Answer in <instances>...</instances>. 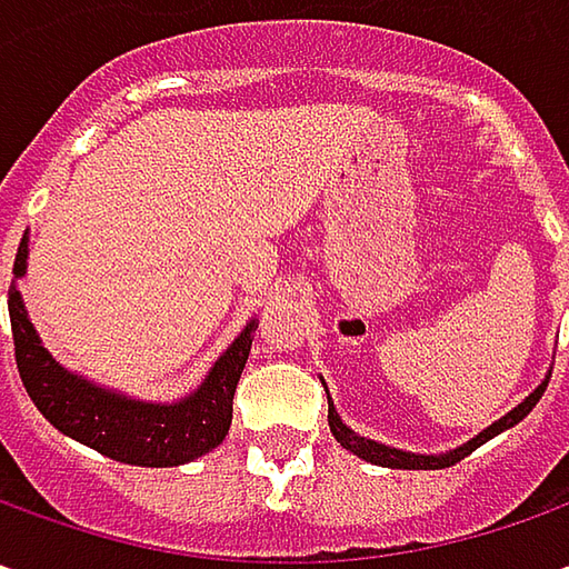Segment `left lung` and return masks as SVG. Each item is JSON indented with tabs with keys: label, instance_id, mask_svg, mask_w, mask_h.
Returning a JSON list of instances; mask_svg holds the SVG:
<instances>
[{
	"label": "left lung",
	"instance_id": "left-lung-1",
	"mask_svg": "<svg viewBox=\"0 0 569 569\" xmlns=\"http://www.w3.org/2000/svg\"><path fill=\"white\" fill-rule=\"evenodd\" d=\"M551 380V373L545 377V380L538 382L536 389L522 399V402L516 405L513 411H507L500 421H493L491 427H485L481 433H475L469 443H462V447L449 449V452H440V456H425V452H408V449H396V447H386L380 440H370V437H361V433H355L351 427L345 425L339 418V411H336V405L329 399V430H332V437L339 440L341 447L348 449V452H355L358 459L363 462H373V466H382V469H449V466H456L459 459H466L469 452L481 447V443H488L491 437L497 433H503V430H510L513 425H519L532 408L541 399V392H545V386Z\"/></svg>",
	"mask_w": 569,
	"mask_h": 569
}]
</instances>
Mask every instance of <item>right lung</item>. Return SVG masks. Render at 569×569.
Masks as SVG:
<instances>
[{"instance_id":"1","label":"right lung","mask_w":569,"mask_h":569,"mask_svg":"<svg viewBox=\"0 0 569 569\" xmlns=\"http://www.w3.org/2000/svg\"><path fill=\"white\" fill-rule=\"evenodd\" d=\"M28 272V230L14 256V281L9 288L11 339L21 382L50 425L84 447L98 449L126 466L170 469L187 466L218 447L230 430L237 380L250 358L256 319H250L240 336L211 363L206 380L177 402H144L117 389L98 386L76 370L62 367L43 348L24 310L18 278Z\"/></svg>"}]
</instances>
